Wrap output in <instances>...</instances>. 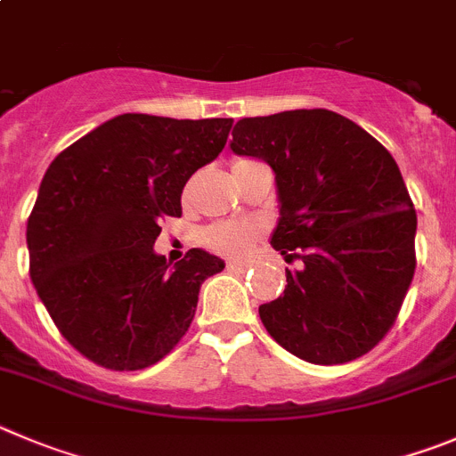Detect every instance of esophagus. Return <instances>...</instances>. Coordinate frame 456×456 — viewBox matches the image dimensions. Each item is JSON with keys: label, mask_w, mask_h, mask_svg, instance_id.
<instances>
[{"label": "esophagus", "mask_w": 456, "mask_h": 456, "mask_svg": "<svg viewBox=\"0 0 456 456\" xmlns=\"http://www.w3.org/2000/svg\"><path fill=\"white\" fill-rule=\"evenodd\" d=\"M228 269L237 271V273H244V271L250 269L248 262H240V260H228Z\"/></svg>", "instance_id": "34e87169"}]
</instances>
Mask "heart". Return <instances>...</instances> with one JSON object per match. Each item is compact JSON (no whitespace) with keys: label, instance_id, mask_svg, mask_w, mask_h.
<instances>
[{"label":"heart","instance_id":"1","mask_svg":"<svg viewBox=\"0 0 456 456\" xmlns=\"http://www.w3.org/2000/svg\"><path fill=\"white\" fill-rule=\"evenodd\" d=\"M257 235L260 225L256 221H221L203 232V244L224 256L241 257L253 248Z\"/></svg>","mask_w":456,"mask_h":456}]
</instances>
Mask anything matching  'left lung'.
I'll use <instances>...</instances> for the list:
<instances>
[{"mask_svg": "<svg viewBox=\"0 0 456 456\" xmlns=\"http://www.w3.org/2000/svg\"><path fill=\"white\" fill-rule=\"evenodd\" d=\"M232 153L275 174L285 294L260 305L266 332L312 364H344L382 341L411 285L416 210L373 135L332 110H285L235 124Z\"/></svg>", "mask_w": 456, "mask_h": 456, "instance_id": "left-lung-1", "label": "left lung"}]
</instances>
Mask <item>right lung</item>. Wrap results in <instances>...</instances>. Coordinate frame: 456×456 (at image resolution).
Here are the masks:
<instances>
[{
    "label": "right lung",
    "mask_w": 456,
    "mask_h": 456,
    "mask_svg": "<svg viewBox=\"0 0 456 456\" xmlns=\"http://www.w3.org/2000/svg\"><path fill=\"white\" fill-rule=\"evenodd\" d=\"M231 126L219 117L126 112L49 165L27 224L28 273L62 337L94 364L140 370L160 362L190 328L200 285L225 266L203 248L171 266L153 244Z\"/></svg>",
    "instance_id": "obj_1"
}]
</instances>
